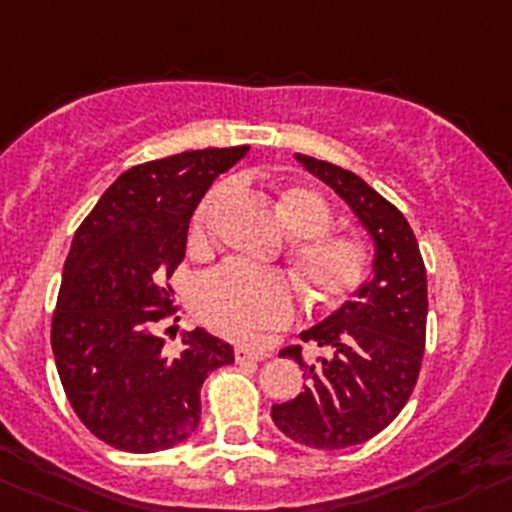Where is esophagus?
Wrapping results in <instances>:
<instances>
[{"label":"esophagus","mask_w":512,"mask_h":512,"mask_svg":"<svg viewBox=\"0 0 512 512\" xmlns=\"http://www.w3.org/2000/svg\"><path fill=\"white\" fill-rule=\"evenodd\" d=\"M267 356H270V353L257 351V348H247V346L234 348V358H237V361H265Z\"/></svg>","instance_id":"obj_1"}]
</instances>
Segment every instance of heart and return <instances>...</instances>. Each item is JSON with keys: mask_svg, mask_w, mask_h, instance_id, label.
Listing matches in <instances>:
<instances>
[{"mask_svg": "<svg viewBox=\"0 0 512 512\" xmlns=\"http://www.w3.org/2000/svg\"><path fill=\"white\" fill-rule=\"evenodd\" d=\"M229 186L209 191L191 219V247L204 250L212 242V219ZM278 214L290 240L288 255L300 288L310 303L331 308L356 293L371 270L369 242L358 232L331 229V204L310 186H288L278 194ZM194 310L207 326L234 341H257L270 328H280L295 313V290L280 272L224 262L202 275L194 288Z\"/></svg>", "mask_w": 512, "mask_h": 512, "instance_id": "1", "label": "heart"}]
</instances>
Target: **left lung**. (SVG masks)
I'll return each mask as SVG.
<instances>
[{
  "instance_id": "8db88e82",
  "label": "left lung",
  "mask_w": 512,
  "mask_h": 512,
  "mask_svg": "<svg viewBox=\"0 0 512 512\" xmlns=\"http://www.w3.org/2000/svg\"><path fill=\"white\" fill-rule=\"evenodd\" d=\"M295 159L326 181L353 209L374 240V275L333 315L300 333L326 348L305 364L303 346L283 358L305 371L295 399L272 407V422L293 442L315 450H343L389 427L417 386L427 338V270L407 217L361 176L313 156Z\"/></svg>"
}]
</instances>
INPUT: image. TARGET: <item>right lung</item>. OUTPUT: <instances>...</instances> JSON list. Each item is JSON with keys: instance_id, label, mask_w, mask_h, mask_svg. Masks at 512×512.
Masks as SVG:
<instances>
[{"instance_id": "1", "label": "right lung", "mask_w": 512, "mask_h": 512, "mask_svg": "<svg viewBox=\"0 0 512 512\" xmlns=\"http://www.w3.org/2000/svg\"><path fill=\"white\" fill-rule=\"evenodd\" d=\"M250 146L184 151L123 171L83 219L52 313V353L70 407L105 444L159 452L202 417L204 379L234 364L204 328L169 351L159 323L176 313L169 278L186 255L189 219Z\"/></svg>"}]
</instances>
